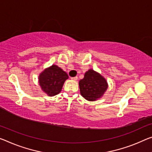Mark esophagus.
Here are the masks:
<instances>
[{"label": "esophagus", "mask_w": 152, "mask_h": 152, "mask_svg": "<svg viewBox=\"0 0 152 152\" xmlns=\"http://www.w3.org/2000/svg\"><path fill=\"white\" fill-rule=\"evenodd\" d=\"M71 79H72V80H74V81H76V80H77V79H78V77H71Z\"/></svg>", "instance_id": "obj_1"}]
</instances>
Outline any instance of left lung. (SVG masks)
<instances>
[{"mask_svg": "<svg viewBox=\"0 0 152 152\" xmlns=\"http://www.w3.org/2000/svg\"><path fill=\"white\" fill-rule=\"evenodd\" d=\"M80 94L88 101L100 99L108 88L106 79L99 73L90 69L84 74V77L79 81Z\"/></svg>", "mask_w": 152, "mask_h": 152, "instance_id": "1", "label": "left lung"}]
</instances>
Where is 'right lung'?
<instances>
[{"instance_id":"obj_1","label":"right lung","mask_w":152,"mask_h":152,"mask_svg":"<svg viewBox=\"0 0 152 152\" xmlns=\"http://www.w3.org/2000/svg\"><path fill=\"white\" fill-rule=\"evenodd\" d=\"M69 79L66 72L53 64L39 74V83L41 90L49 96H53L61 92L64 81Z\"/></svg>"}]
</instances>
